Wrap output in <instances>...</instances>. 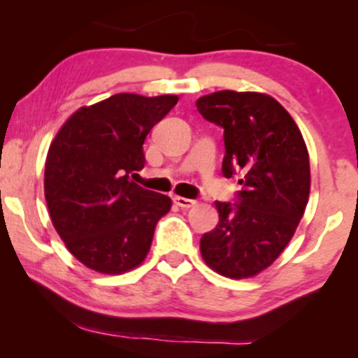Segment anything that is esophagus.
Wrapping results in <instances>:
<instances>
[{"mask_svg": "<svg viewBox=\"0 0 358 358\" xmlns=\"http://www.w3.org/2000/svg\"><path fill=\"white\" fill-rule=\"evenodd\" d=\"M175 203L178 205V207H182V208H190L196 202H195V200H192V199H185V196H175Z\"/></svg>", "mask_w": 358, "mask_h": 358, "instance_id": "esophagus-1", "label": "esophagus"}]
</instances>
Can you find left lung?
Listing matches in <instances>:
<instances>
[{"instance_id":"obj_1","label":"left lung","mask_w":358,"mask_h":358,"mask_svg":"<svg viewBox=\"0 0 358 358\" xmlns=\"http://www.w3.org/2000/svg\"><path fill=\"white\" fill-rule=\"evenodd\" d=\"M199 113L224 129L222 173L241 175L236 202H215L219 224L200 250L213 271L256 276L285 250L305 213L310 158L289 113L259 92L220 90L196 101Z\"/></svg>"}]
</instances>
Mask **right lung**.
Wrapping results in <instances>:
<instances>
[{
    "instance_id": "right-lung-1",
    "label": "right lung",
    "mask_w": 358,
    "mask_h": 358,
    "mask_svg": "<svg viewBox=\"0 0 358 358\" xmlns=\"http://www.w3.org/2000/svg\"><path fill=\"white\" fill-rule=\"evenodd\" d=\"M176 96L116 94L67 119L45 163V199L53 227L72 256L102 274L145 261L170 196L134 183L143 143Z\"/></svg>"
}]
</instances>
